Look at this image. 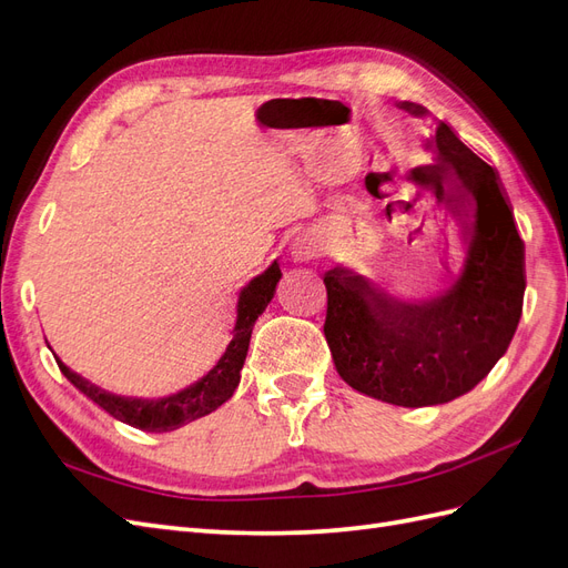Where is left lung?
I'll return each mask as SVG.
<instances>
[{
  "label": "left lung",
  "mask_w": 568,
  "mask_h": 568,
  "mask_svg": "<svg viewBox=\"0 0 568 568\" xmlns=\"http://www.w3.org/2000/svg\"><path fill=\"white\" fill-rule=\"evenodd\" d=\"M398 109L415 118L428 111L412 101ZM426 149L434 163L412 180L443 196L464 244L457 277L422 298H405L365 274L334 265L326 286L324 336L334 367L351 388L398 407L450 403L469 393L500 359L521 320L526 265L495 168L434 120Z\"/></svg>",
  "instance_id": "8db88e82"
}]
</instances>
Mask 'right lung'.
I'll use <instances>...</instances> for the list:
<instances>
[{
	"label": "right lung",
	"mask_w": 568,
	"mask_h": 568,
	"mask_svg": "<svg viewBox=\"0 0 568 568\" xmlns=\"http://www.w3.org/2000/svg\"><path fill=\"white\" fill-rule=\"evenodd\" d=\"M280 280L282 270L280 263L274 261L263 274H257V277H253L242 291H239L234 338L230 341L225 355H222L217 359V365L209 374L201 376L199 382L173 395H165V398H128V395H115L111 390L94 386L71 367H65L54 355L57 365L68 382H71L80 393L88 395V398L97 403L101 409H106L118 422L142 428V432L149 434L175 432V428H182L205 415H211V412H215L222 403H227L232 398V393L236 390L239 382H242V367L246 363L253 324L272 301Z\"/></svg>",
	"instance_id": "add662e5"
}]
</instances>
